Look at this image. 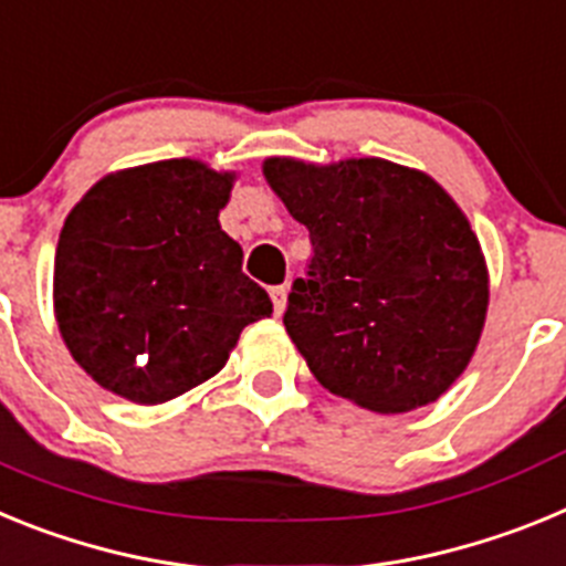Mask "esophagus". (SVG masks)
Returning <instances> with one entry per match:
<instances>
[{"mask_svg":"<svg viewBox=\"0 0 566 566\" xmlns=\"http://www.w3.org/2000/svg\"><path fill=\"white\" fill-rule=\"evenodd\" d=\"M269 294H272V303H274V314H283V308H286V297H289V289L286 286H272L269 289Z\"/></svg>","mask_w":566,"mask_h":566,"instance_id":"34e87169","label":"esophagus"}]
</instances>
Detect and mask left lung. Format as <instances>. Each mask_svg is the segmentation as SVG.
Returning <instances> with one entry per match:
<instances>
[{
    "instance_id": "left-lung-1",
    "label": "left lung",
    "mask_w": 566,
    "mask_h": 566,
    "mask_svg": "<svg viewBox=\"0 0 566 566\" xmlns=\"http://www.w3.org/2000/svg\"><path fill=\"white\" fill-rule=\"evenodd\" d=\"M263 175L312 238L283 326L317 382L377 413L437 402L488 317L468 214L431 175L385 158H266Z\"/></svg>"
}]
</instances>
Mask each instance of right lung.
Masks as SVG:
<instances>
[{
	"instance_id": "add662e5",
	"label": "right lung",
	"mask_w": 566,
	"mask_h": 566,
	"mask_svg": "<svg viewBox=\"0 0 566 566\" xmlns=\"http://www.w3.org/2000/svg\"><path fill=\"white\" fill-rule=\"evenodd\" d=\"M234 172L195 158L104 175L70 209L53 312L87 377L135 405L181 397L221 371L272 300L221 229Z\"/></svg>"
}]
</instances>
